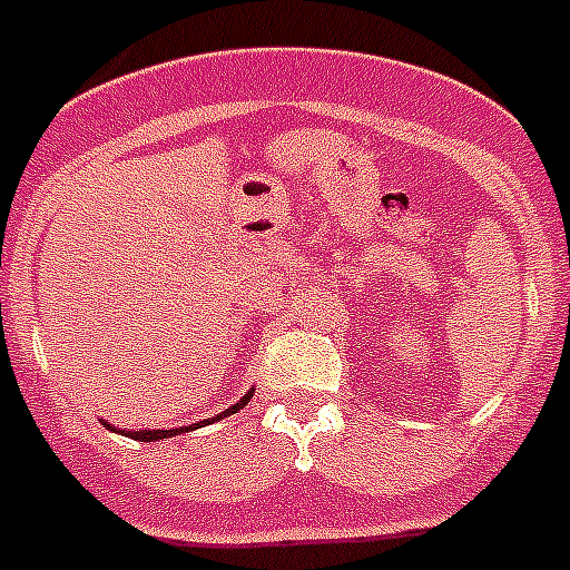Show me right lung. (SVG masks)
Returning <instances> with one entry per match:
<instances>
[{"instance_id": "add662e5", "label": "right lung", "mask_w": 570, "mask_h": 570, "mask_svg": "<svg viewBox=\"0 0 570 570\" xmlns=\"http://www.w3.org/2000/svg\"><path fill=\"white\" fill-rule=\"evenodd\" d=\"M250 396H254V387H250L248 394L242 396L239 402H236V405H230L228 411H223V414H216L214 420H223V416H228V414H236V411H239V407H245V402L250 400ZM214 420H205L203 425H208V422H214ZM110 431H119V428H114V425H108ZM185 431H190V428H174V431H119V434H125V436H130V440H139V442H156V440H168V436H176V434H185Z\"/></svg>"}]
</instances>
